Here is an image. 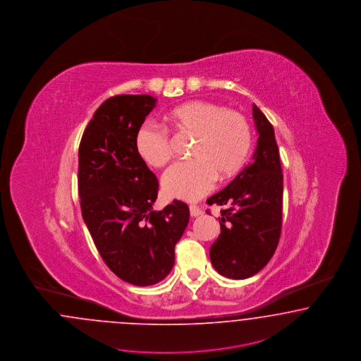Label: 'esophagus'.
Segmentation results:
<instances>
[{"mask_svg":"<svg viewBox=\"0 0 361 361\" xmlns=\"http://www.w3.org/2000/svg\"><path fill=\"white\" fill-rule=\"evenodd\" d=\"M190 215L191 216H199V215H202V209L197 207V206H190Z\"/></svg>","mask_w":361,"mask_h":361,"instance_id":"34e87169","label":"esophagus"}]
</instances>
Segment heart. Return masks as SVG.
Listing matches in <instances>:
<instances>
[{"label":"heart","instance_id":"obj_1","mask_svg":"<svg viewBox=\"0 0 361 361\" xmlns=\"http://www.w3.org/2000/svg\"><path fill=\"white\" fill-rule=\"evenodd\" d=\"M169 119L182 135L195 137L190 150L192 161L175 163L162 176L163 192L169 198H203L215 186L218 174L228 178L245 164L251 149V128L242 113L209 101H190L174 107ZM135 150L155 169L173 155L167 133L152 123L138 130Z\"/></svg>","mask_w":361,"mask_h":361}]
</instances>
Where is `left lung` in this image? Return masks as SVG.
Listing matches in <instances>:
<instances>
[{
	"instance_id": "1",
	"label": "left lung",
	"mask_w": 361,
	"mask_h": 361,
	"mask_svg": "<svg viewBox=\"0 0 361 361\" xmlns=\"http://www.w3.org/2000/svg\"><path fill=\"white\" fill-rule=\"evenodd\" d=\"M257 142L252 162L207 199L221 206V235L209 248L212 267L230 279H247L269 262L279 243L283 174L274 128L254 104Z\"/></svg>"
}]
</instances>
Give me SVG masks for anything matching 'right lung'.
<instances>
[{
    "label": "right lung",
    "instance_id": "1",
    "mask_svg": "<svg viewBox=\"0 0 361 361\" xmlns=\"http://www.w3.org/2000/svg\"><path fill=\"white\" fill-rule=\"evenodd\" d=\"M157 101L149 94L106 99L85 128L78 152L82 218L107 267L138 287L171 272L175 245L190 219L180 200L152 209L158 180L135 150L137 133Z\"/></svg>",
    "mask_w": 361,
    "mask_h": 361
}]
</instances>
